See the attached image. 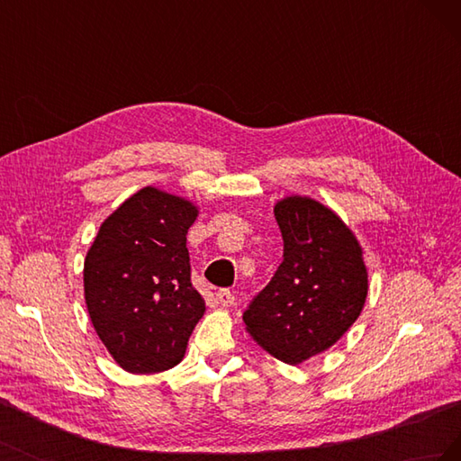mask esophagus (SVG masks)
<instances>
[{
	"instance_id": "1",
	"label": "esophagus",
	"mask_w": 461,
	"mask_h": 461,
	"mask_svg": "<svg viewBox=\"0 0 461 461\" xmlns=\"http://www.w3.org/2000/svg\"><path fill=\"white\" fill-rule=\"evenodd\" d=\"M215 300H217V303H219V305H222V308H230V305L234 303L232 292H230V290H227V288L219 290L217 294H215Z\"/></svg>"
}]
</instances>
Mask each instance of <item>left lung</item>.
I'll return each instance as SVG.
<instances>
[{
    "mask_svg": "<svg viewBox=\"0 0 461 461\" xmlns=\"http://www.w3.org/2000/svg\"><path fill=\"white\" fill-rule=\"evenodd\" d=\"M283 263L244 312L246 330L265 352L298 366L342 339L366 305L369 281L356 234L310 196L275 205Z\"/></svg>",
    "mask_w": 461,
    "mask_h": 461,
    "instance_id": "1",
    "label": "left lung"
}]
</instances>
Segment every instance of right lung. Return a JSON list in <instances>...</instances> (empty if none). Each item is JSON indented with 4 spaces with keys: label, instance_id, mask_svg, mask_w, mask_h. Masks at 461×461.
Returning a JSON list of instances; mask_svg holds the SVG:
<instances>
[{
    "label": "right lung",
    "instance_id": "right-lung-1",
    "mask_svg": "<svg viewBox=\"0 0 461 461\" xmlns=\"http://www.w3.org/2000/svg\"><path fill=\"white\" fill-rule=\"evenodd\" d=\"M198 205L156 186L104 222L85 259V298L97 337L129 373L175 367L205 312L190 283L186 234Z\"/></svg>",
    "mask_w": 461,
    "mask_h": 461
}]
</instances>
